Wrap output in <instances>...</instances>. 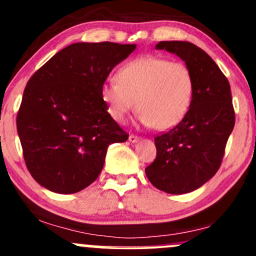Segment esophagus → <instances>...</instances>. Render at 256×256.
Returning <instances> with one entry per match:
<instances>
[{
	"instance_id": "1",
	"label": "esophagus",
	"mask_w": 256,
	"mask_h": 256,
	"mask_svg": "<svg viewBox=\"0 0 256 256\" xmlns=\"http://www.w3.org/2000/svg\"><path fill=\"white\" fill-rule=\"evenodd\" d=\"M138 140H140V137L136 136V135H132V134H131V135L128 136V141L132 142V144H135V142L138 141Z\"/></svg>"
}]
</instances>
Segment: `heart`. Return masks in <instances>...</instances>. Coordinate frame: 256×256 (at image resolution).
<instances>
[{
    "label": "heart",
    "mask_w": 256,
    "mask_h": 256,
    "mask_svg": "<svg viewBox=\"0 0 256 256\" xmlns=\"http://www.w3.org/2000/svg\"><path fill=\"white\" fill-rule=\"evenodd\" d=\"M194 90L195 80L186 64L144 56L121 66L116 80L104 83L100 94L116 122H125L137 104L144 126L168 130L185 118Z\"/></svg>",
    "instance_id": "1"
}]
</instances>
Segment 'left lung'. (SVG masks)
<instances>
[{
	"label": "left lung",
	"instance_id": "left-lung-1",
	"mask_svg": "<svg viewBox=\"0 0 256 256\" xmlns=\"http://www.w3.org/2000/svg\"><path fill=\"white\" fill-rule=\"evenodd\" d=\"M192 71L195 90L185 118L154 137L157 157L144 172L153 186L180 195L202 186L222 163L236 122L230 86L208 55L189 42H160Z\"/></svg>",
	"mask_w": 256,
	"mask_h": 256
}]
</instances>
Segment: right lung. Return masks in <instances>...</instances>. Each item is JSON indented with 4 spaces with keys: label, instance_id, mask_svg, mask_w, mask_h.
I'll use <instances>...</instances> for the list:
<instances>
[{
    "label": "right lung",
    "instance_id": "obj_1",
    "mask_svg": "<svg viewBox=\"0 0 256 256\" xmlns=\"http://www.w3.org/2000/svg\"><path fill=\"white\" fill-rule=\"evenodd\" d=\"M135 49V44L76 42L29 78L17 131L26 168L42 186L80 192L100 174L108 146L128 138L100 92L112 70Z\"/></svg>",
    "mask_w": 256,
    "mask_h": 256
}]
</instances>
